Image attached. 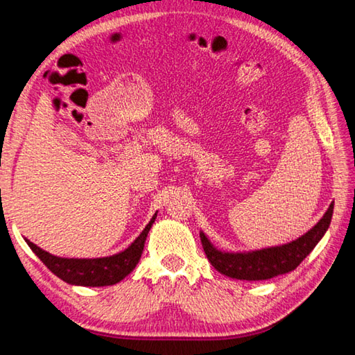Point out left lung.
<instances>
[{"label": "left lung", "instance_id": "obj_1", "mask_svg": "<svg viewBox=\"0 0 355 355\" xmlns=\"http://www.w3.org/2000/svg\"><path fill=\"white\" fill-rule=\"evenodd\" d=\"M331 215H334V204H330L329 210L324 213L319 223L306 234L291 243L272 246V248L246 252L219 251L211 245L204 232H200V241L207 259L219 273L226 275L229 278L246 281L270 279L278 275L289 273L300 266L303 259L314 250V246L327 232Z\"/></svg>", "mask_w": 355, "mask_h": 355}]
</instances>
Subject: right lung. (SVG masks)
<instances>
[{
  "instance_id": "obj_1",
  "label": "right lung",
  "mask_w": 355,
  "mask_h": 355,
  "mask_svg": "<svg viewBox=\"0 0 355 355\" xmlns=\"http://www.w3.org/2000/svg\"><path fill=\"white\" fill-rule=\"evenodd\" d=\"M156 219V213L147 224V227L142 230V234L128 246L125 251L109 257H96V259H67L50 254L36 246L33 241L26 240L28 246L33 252L46 263L50 272L61 278L67 284L74 286H89V288H99V286H112L120 283L123 278H126L139 263V259L142 256L145 240L153 226Z\"/></svg>"
}]
</instances>
